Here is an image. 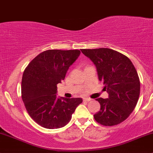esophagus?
Instances as JSON below:
<instances>
[{"instance_id":"esophagus-1","label":"esophagus","mask_w":153,"mask_h":153,"mask_svg":"<svg viewBox=\"0 0 153 153\" xmlns=\"http://www.w3.org/2000/svg\"><path fill=\"white\" fill-rule=\"evenodd\" d=\"M92 101V99L89 98H84V101H86V102H89V101Z\"/></svg>"}]
</instances>
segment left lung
Masks as SVG:
<instances>
[{
  "mask_svg": "<svg viewBox=\"0 0 153 153\" xmlns=\"http://www.w3.org/2000/svg\"><path fill=\"white\" fill-rule=\"evenodd\" d=\"M97 68L98 79L105 85L109 98L96 99L101 110L94 115L98 124H121L135 109L140 95V80L132 61L123 54L108 48L81 49Z\"/></svg>",
  "mask_w": 153,
  "mask_h": 153,
  "instance_id": "obj_1",
  "label": "left lung"
}]
</instances>
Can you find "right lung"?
I'll list each match as a JSON object with an SVG mask.
<instances>
[{"label":"right lung","instance_id":"right-lung-1","mask_svg":"<svg viewBox=\"0 0 153 153\" xmlns=\"http://www.w3.org/2000/svg\"><path fill=\"white\" fill-rule=\"evenodd\" d=\"M81 51L49 49L28 64L21 81V97L29 116L47 129L67 125L82 98H57V84L64 80L69 67Z\"/></svg>","mask_w":153,"mask_h":153}]
</instances>
